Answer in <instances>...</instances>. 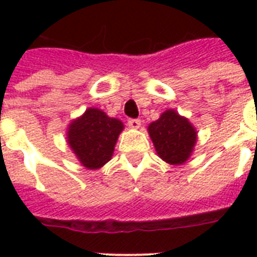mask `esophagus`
Segmentation results:
<instances>
[{"label":"esophagus","mask_w":257,"mask_h":257,"mask_svg":"<svg viewBox=\"0 0 257 257\" xmlns=\"http://www.w3.org/2000/svg\"><path fill=\"white\" fill-rule=\"evenodd\" d=\"M128 125L129 128L139 129L141 126V120H139V118H131V120L128 121Z\"/></svg>","instance_id":"obj_1"}]
</instances>
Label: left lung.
<instances>
[{"instance_id":"1","label":"left lung","mask_w":257,"mask_h":257,"mask_svg":"<svg viewBox=\"0 0 257 257\" xmlns=\"http://www.w3.org/2000/svg\"><path fill=\"white\" fill-rule=\"evenodd\" d=\"M148 133L159 157L171 165L187 163L197 143V131L193 124L175 109H167L151 122Z\"/></svg>"}]
</instances>
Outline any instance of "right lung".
<instances>
[{
	"instance_id": "1",
	"label": "right lung",
	"mask_w": 257,
	"mask_h": 257,
	"mask_svg": "<svg viewBox=\"0 0 257 257\" xmlns=\"http://www.w3.org/2000/svg\"><path fill=\"white\" fill-rule=\"evenodd\" d=\"M122 129L121 120L98 108H88L68 125L66 143L82 167L94 171L112 159Z\"/></svg>"
}]
</instances>
